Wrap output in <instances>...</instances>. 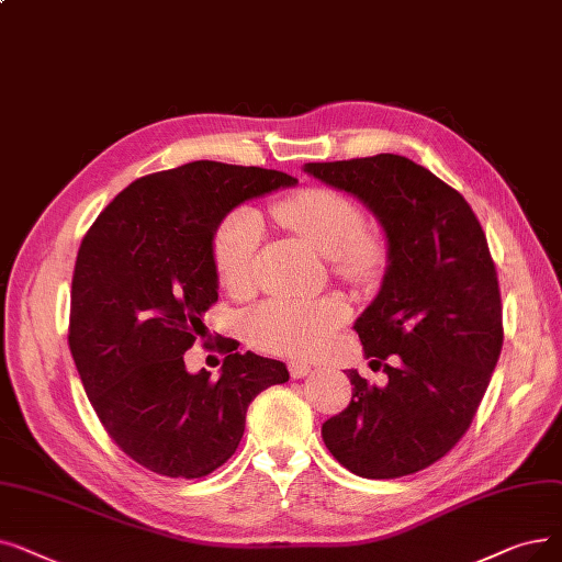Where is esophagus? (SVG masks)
Here are the masks:
<instances>
[{"instance_id": "1", "label": "esophagus", "mask_w": 562, "mask_h": 562, "mask_svg": "<svg viewBox=\"0 0 562 562\" xmlns=\"http://www.w3.org/2000/svg\"><path fill=\"white\" fill-rule=\"evenodd\" d=\"M286 368H289V374L294 376V379H303V376H307L312 372V364H307L303 360H291Z\"/></svg>"}]
</instances>
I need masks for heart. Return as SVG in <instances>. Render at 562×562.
<instances>
[{"label": "heart", "instance_id": "1", "mask_svg": "<svg viewBox=\"0 0 562 562\" xmlns=\"http://www.w3.org/2000/svg\"><path fill=\"white\" fill-rule=\"evenodd\" d=\"M276 221L294 232L310 248L333 261L335 273L368 286L385 266V246L379 234L362 227L360 206L330 188H307L273 206ZM263 227L257 211L240 206L223 217L211 243L213 266L221 284L234 296L255 289V263ZM349 319V305L326 296L316 301L271 299L243 319L246 339L259 351L278 356H310Z\"/></svg>", "mask_w": 562, "mask_h": 562}]
</instances>
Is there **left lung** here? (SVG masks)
<instances>
[{
  "instance_id": "1",
  "label": "left lung",
  "mask_w": 562,
  "mask_h": 562,
  "mask_svg": "<svg viewBox=\"0 0 562 562\" xmlns=\"http://www.w3.org/2000/svg\"><path fill=\"white\" fill-rule=\"evenodd\" d=\"M305 172L368 206L387 238L376 299L353 328L383 387L349 370V406L324 423L351 473L393 480L446 457L473 423L503 347L496 266L469 202L395 154L307 162Z\"/></svg>"
}]
</instances>
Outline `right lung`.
I'll return each mask as SVG.
<instances>
[{"label":"right lung","mask_w":562,"mask_h":562,"mask_svg":"<svg viewBox=\"0 0 562 562\" xmlns=\"http://www.w3.org/2000/svg\"><path fill=\"white\" fill-rule=\"evenodd\" d=\"M299 181L276 169L194 160L133 181L82 238L68 347L112 441L167 477H204L236 452L250 402L289 381L286 364L225 356L221 376L186 370L217 301L211 243L238 204Z\"/></svg>","instance_id":"add662e5"}]
</instances>
